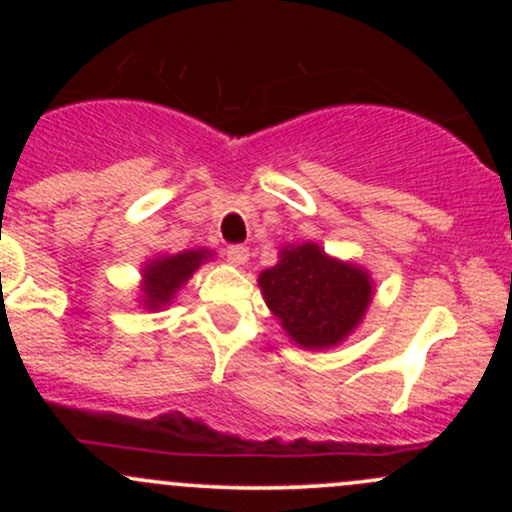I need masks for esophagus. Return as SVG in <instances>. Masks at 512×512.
<instances>
[{"label": "esophagus", "instance_id": "34e87169", "mask_svg": "<svg viewBox=\"0 0 512 512\" xmlns=\"http://www.w3.org/2000/svg\"><path fill=\"white\" fill-rule=\"evenodd\" d=\"M248 257H250V250L245 248V245H228L226 248V260L231 264H236V267L248 262Z\"/></svg>", "mask_w": 512, "mask_h": 512}]
</instances>
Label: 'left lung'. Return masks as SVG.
Listing matches in <instances>:
<instances>
[{
    "label": "left lung",
    "mask_w": 512,
    "mask_h": 512,
    "mask_svg": "<svg viewBox=\"0 0 512 512\" xmlns=\"http://www.w3.org/2000/svg\"><path fill=\"white\" fill-rule=\"evenodd\" d=\"M260 289L281 327L305 349L342 342L373 293L363 269L332 260L313 243L281 250L279 264L260 274Z\"/></svg>",
    "instance_id": "8db88e82"
}]
</instances>
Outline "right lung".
I'll return each instance as SVG.
<instances>
[{
	"mask_svg": "<svg viewBox=\"0 0 512 512\" xmlns=\"http://www.w3.org/2000/svg\"><path fill=\"white\" fill-rule=\"evenodd\" d=\"M209 257L207 250L180 252L173 257H158L144 269V305L151 310L163 308L170 303L173 293L190 279L192 272Z\"/></svg>",
	"mask_w": 512,
	"mask_h": 512,
	"instance_id": "add662e5",
	"label": "right lung"
}]
</instances>
